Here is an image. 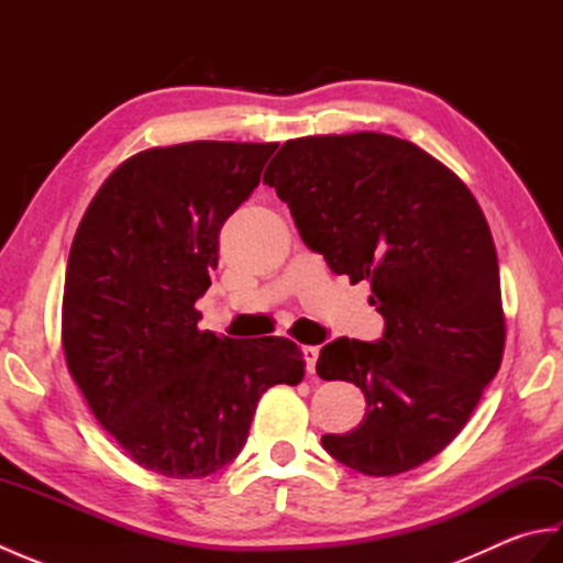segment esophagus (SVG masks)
Masks as SVG:
<instances>
[{
  "label": "esophagus",
  "mask_w": 563,
  "mask_h": 563,
  "mask_svg": "<svg viewBox=\"0 0 563 563\" xmlns=\"http://www.w3.org/2000/svg\"><path fill=\"white\" fill-rule=\"evenodd\" d=\"M302 357H305L307 373H309V375H314L317 357H319V349H317V345H302Z\"/></svg>",
  "instance_id": "obj_1"
}]
</instances>
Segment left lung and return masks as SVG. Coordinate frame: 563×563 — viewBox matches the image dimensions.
<instances>
[{"label": "left lung", "mask_w": 563, "mask_h": 563, "mask_svg": "<svg viewBox=\"0 0 563 563\" xmlns=\"http://www.w3.org/2000/svg\"><path fill=\"white\" fill-rule=\"evenodd\" d=\"M302 242L367 280L385 317L375 343L336 339L321 379L365 394V418L321 445L367 476H394L457 438L500 367L506 319L488 222L457 176L385 133L288 140L263 174Z\"/></svg>", "instance_id": "obj_1"}]
</instances>
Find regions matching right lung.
<instances>
[{
    "instance_id": "1",
    "label": "right lung",
    "mask_w": 563,
    "mask_h": 563,
    "mask_svg": "<svg viewBox=\"0 0 563 563\" xmlns=\"http://www.w3.org/2000/svg\"><path fill=\"white\" fill-rule=\"evenodd\" d=\"M275 147L200 140L140 152L106 178L69 249V375L118 445L172 479L220 472L242 452L261 394L305 377L288 339L198 329L222 224Z\"/></svg>"
}]
</instances>
